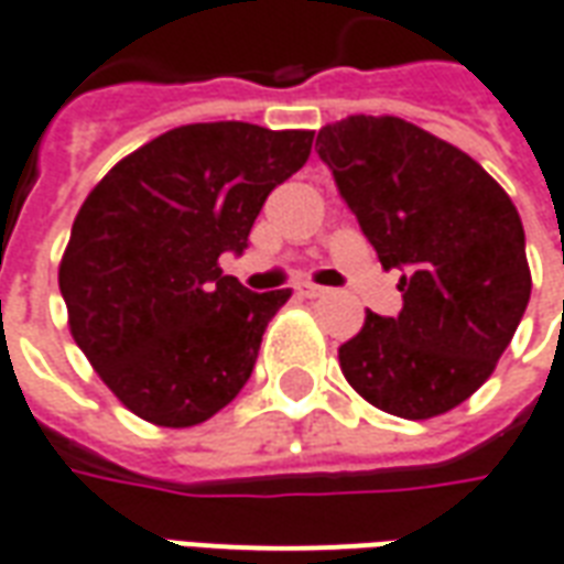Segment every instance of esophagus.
<instances>
[{
  "label": "esophagus",
  "mask_w": 564,
  "mask_h": 564,
  "mask_svg": "<svg viewBox=\"0 0 564 564\" xmlns=\"http://www.w3.org/2000/svg\"><path fill=\"white\" fill-rule=\"evenodd\" d=\"M297 294L313 301V297H322V294H327V289H322V285H310V282H306V285H301V289H297Z\"/></svg>",
  "instance_id": "obj_1"
}]
</instances>
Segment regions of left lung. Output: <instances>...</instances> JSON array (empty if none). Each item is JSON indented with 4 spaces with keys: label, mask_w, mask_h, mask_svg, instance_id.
Wrapping results in <instances>:
<instances>
[{
    "label": "left lung",
    "mask_w": 564,
    "mask_h": 564,
    "mask_svg": "<svg viewBox=\"0 0 564 564\" xmlns=\"http://www.w3.org/2000/svg\"><path fill=\"white\" fill-rule=\"evenodd\" d=\"M315 151L379 263L401 270L403 310L367 313L339 370L391 416H441L492 377L529 306L517 206L474 158L401 118L327 123Z\"/></svg>",
    "instance_id": "left-lung-1"
}]
</instances>
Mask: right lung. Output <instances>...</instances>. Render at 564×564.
Instances as JSON below:
<instances>
[{
    "label": "right lung",
    "mask_w": 564,
    "mask_h": 564,
    "mask_svg": "<svg viewBox=\"0 0 564 564\" xmlns=\"http://www.w3.org/2000/svg\"><path fill=\"white\" fill-rule=\"evenodd\" d=\"M310 148V130L187 123L115 163L87 194L59 294L78 349L139 419L191 429L249 382L291 289L254 294L218 258L249 249L263 199Z\"/></svg>",
    "instance_id": "right-lung-1"
}]
</instances>
